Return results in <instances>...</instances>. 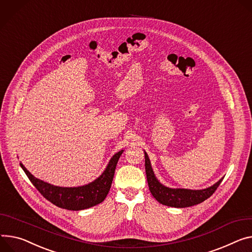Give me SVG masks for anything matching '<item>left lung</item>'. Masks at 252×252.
<instances>
[{"label":"left lung","instance_id":"8db88e82","mask_svg":"<svg viewBox=\"0 0 252 252\" xmlns=\"http://www.w3.org/2000/svg\"><path fill=\"white\" fill-rule=\"evenodd\" d=\"M145 157V171L146 178L149 187V190L156 200L165 206L175 207V208H186L193 205L200 204L210 198L214 191L217 189L223 178L219 180L213 186L203 189H181V188H168L162 185L158 178L154 175V171L151 166L150 159L147 156L146 151H144Z\"/></svg>","mask_w":252,"mask_h":252}]
</instances>
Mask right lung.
<instances>
[{"label": "right lung", "mask_w": 252, "mask_h": 252, "mask_svg": "<svg viewBox=\"0 0 252 252\" xmlns=\"http://www.w3.org/2000/svg\"><path fill=\"white\" fill-rule=\"evenodd\" d=\"M123 151L121 150L114 154L99 178L80 187L66 188L53 186L35 178L21 162L20 165L33 186L46 200L63 209L80 211L98 205L106 199L112 185L116 165Z\"/></svg>", "instance_id": "obj_1"}]
</instances>
